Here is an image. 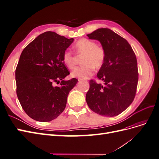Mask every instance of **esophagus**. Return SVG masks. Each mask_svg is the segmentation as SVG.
Instances as JSON below:
<instances>
[{"mask_svg": "<svg viewBox=\"0 0 159 159\" xmlns=\"http://www.w3.org/2000/svg\"><path fill=\"white\" fill-rule=\"evenodd\" d=\"M84 80L83 79H81V78H78V81H83Z\"/></svg>", "mask_w": 159, "mask_h": 159, "instance_id": "esophagus-1", "label": "esophagus"}]
</instances>
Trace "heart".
Listing matches in <instances>:
<instances>
[{"instance_id":"heart-1","label":"heart","mask_w":159,"mask_h":159,"mask_svg":"<svg viewBox=\"0 0 159 159\" xmlns=\"http://www.w3.org/2000/svg\"><path fill=\"white\" fill-rule=\"evenodd\" d=\"M74 48L78 56L81 58V66L71 72L74 78L86 79L93 73L94 67L100 68L105 61V51L102 46L87 38H82L75 43ZM62 62L70 70H74L77 64L76 56L70 50H66L62 56Z\"/></svg>"}]
</instances>
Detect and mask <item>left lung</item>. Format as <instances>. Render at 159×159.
I'll use <instances>...</instances> for the list:
<instances>
[{"instance_id": "1", "label": "left lung", "mask_w": 159, "mask_h": 159, "mask_svg": "<svg viewBox=\"0 0 159 159\" xmlns=\"http://www.w3.org/2000/svg\"><path fill=\"white\" fill-rule=\"evenodd\" d=\"M87 36L101 43L105 59L97 74L104 85L90 80L86 102L96 113L116 116L131 104L135 96L139 78L136 56L128 42L109 28H98Z\"/></svg>"}]
</instances>
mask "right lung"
Returning <instances> with one entry per match:
<instances>
[{"mask_svg":"<svg viewBox=\"0 0 159 159\" xmlns=\"http://www.w3.org/2000/svg\"><path fill=\"white\" fill-rule=\"evenodd\" d=\"M74 40L46 32L22 52L15 72L16 94L24 111L36 121L48 122L58 117L78 83L75 78L64 80L70 72L62 62L64 52ZM60 82V86L54 85Z\"/></svg>","mask_w":159,"mask_h":159,"instance_id":"obj_1","label":"right lung"}]
</instances>
